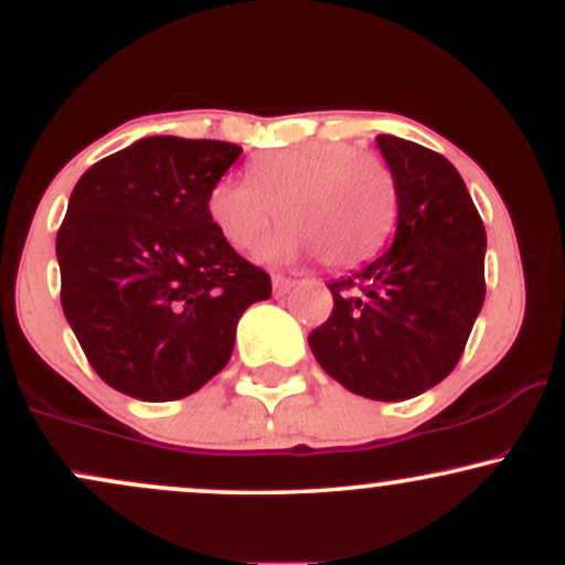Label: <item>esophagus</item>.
Segmentation results:
<instances>
[{
	"instance_id": "esophagus-1",
	"label": "esophagus",
	"mask_w": 565,
	"mask_h": 565,
	"mask_svg": "<svg viewBox=\"0 0 565 565\" xmlns=\"http://www.w3.org/2000/svg\"><path fill=\"white\" fill-rule=\"evenodd\" d=\"M270 281H274V295H287V291L295 287V281H291V278H284V276H274Z\"/></svg>"
}]
</instances>
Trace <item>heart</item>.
<instances>
[{"instance_id":"obj_1","label":"heart","mask_w":565,"mask_h":565,"mask_svg":"<svg viewBox=\"0 0 565 565\" xmlns=\"http://www.w3.org/2000/svg\"><path fill=\"white\" fill-rule=\"evenodd\" d=\"M206 210L233 249H252L278 215L284 228L265 242V260H300L316 249L327 268L350 270L385 244L395 185L372 153H355L345 142H313L263 153L252 161L249 180H217Z\"/></svg>"}]
</instances>
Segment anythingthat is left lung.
<instances>
[{"label":"left lung","mask_w":565,"mask_h":565,"mask_svg":"<svg viewBox=\"0 0 565 565\" xmlns=\"http://www.w3.org/2000/svg\"><path fill=\"white\" fill-rule=\"evenodd\" d=\"M398 228L387 252L329 284L332 316L308 334L323 372L374 401L430 391L462 359L486 297L483 220L449 159L380 135Z\"/></svg>","instance_id":"8db88e82"}]
</instances>
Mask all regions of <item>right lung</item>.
Returning a JSON list of instances; mask_svg holds the SVG:
<instances>
[{"label":"right lung","instance_id":"add662e5","mask_svg":"<svg viewBox=\"0 0 565 565\" xmlns=\"http://www.w3.org/2000/svg\"><path fill=\"white\" fill-rule=\"evenodd\" d=\"M236 142L142 138L89 167L55 238L61 305L97 377L140 401L196 393L228 364L270 276L220 236L206 201Z\"/></svg>","mask_w":565,"mask_h":565}]
</instances>
